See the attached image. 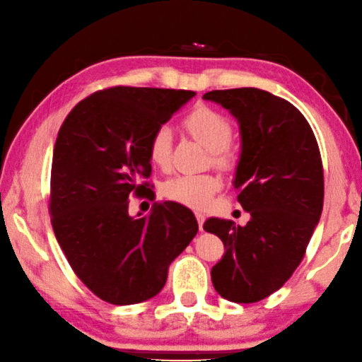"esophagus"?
Wrapping results in <instances>:
<instances>
[{
    "mask_svg": "<svg viewBox=\"0 0 362 362\" xmlns=\"http://www.w3.org/2000/svg\"><path fill=\"white\" fill-rule=\"evenodd\" d=\"M195 218H197L199 228H200V229H202V226H204V221H205V215H204V213H200V211H197V213H195Z\"/></svg>",
    "mask_w": 362,
    "mask_h": 362,
    "instance_id": "obj_1",
    "label": "esophagus"
}]
</instances>
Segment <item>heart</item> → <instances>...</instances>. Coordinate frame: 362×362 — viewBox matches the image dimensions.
<instances>
[{
    "mask_svg": "<svg viewBox=\"0 0 362 362\" xmlns=\"http://www.w3.org/2000/svg\"><path fill=\"white\" fill-rule=\"evenodd\" d=\"M182 127L194 139L206 147L211 153V163L221 170H230L237 163V151L233 146V123L226 115L209 105H197L182 120ZM147 156L151 163L160 170L171 167L173 156V134L168 127L153 129L147 142ZM223 186L221 177L213 173L177 175L165 182L162 192L171 202L204 209L210 204Z\"/></svg>",
    "mask_w": 362,
    "mask_h": 362,
    "instance_id": "heart-1",
    "label": "heart"
}]
</instances>
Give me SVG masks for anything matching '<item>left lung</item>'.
Instances as JSON below:
<instances>
[{"mask_svg": "<svg viewBox=\"0 0 362 362\" xmlns=\"http://www.w3.org/2000/svg\"><path fill=\"white\" fill-rule=\"evenodd\" d=\"M240 125L234 189L250 213L244 228L209 218L204 229L226 253L211 268L213 287L234 303H257L286 284L305 257L321 218L324 170L316 136L288 100L258 88L204 94Z\"/></svg>", "mask_w": 362, "mask_h": 362, "instance_id": "obj_1", "label": "left lung"}]
</instances>
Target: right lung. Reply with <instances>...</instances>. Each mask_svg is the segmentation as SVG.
Listing matches in <instances>:
<instances>
[{
  "mask_svg": "<svg viewBox=\"0 0 362 362\" xmlns=\"http://www.w3.org/2000/svg\"><path fill=\"white\" fill-rule=\"evenodd\" d=\"M194 91L112 86L80 100L59 129L49 213L78 279L100 300L133 305L163 288L168 266L199 230L194 213L156 202L128 213L129 195L153 200L147 142Z\"/></svg>",
  "mask_w": 362,
  "mask_h": 362,
  "instance_id": "1",
  "label": "right lung"
}]
</instances>
